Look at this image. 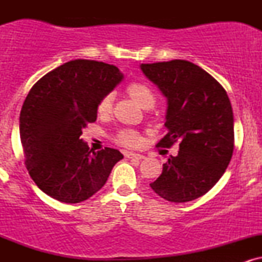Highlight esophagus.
Returning a JSON list of instances; mask_svg holds the SVG:
<instances>
[{
    "instance_id": "34e87169",
    "label": "esophagus",
    "mask_w": 262,
    "mask_h": 262,
    "mask_svg": "<svg viewBox=\"0 0 262 262\" xmlns=\"http://www.w3.org/2000/svg\"><path fill=\"white\" fill-rule=\"evenodd\" d=\"M125 158L128 159H138V160H141L144 159L145 156L141 155V154H137V152H125Z\"/></svg>"
}]
</instances>
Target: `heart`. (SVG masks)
<instances>
[{
    "mask_svg": "<svg viewBox=\"0 0 262 262\" xmlns=\"http://www.w3.org/2000/svg\"><path fill=\"white\" fill-rule=\"evenodd\" d=\"M128 93L137 101V103L141 107H146L149 104L155 103V95L152 90L148 85L141 82H133L128 86ZM113 95L108 93L98 103V112L108 113L112 107ZM117 141L124 146H138L141 143V137L138 132L133 129H124L117 135Z\"/></svg>",
    "mask_w": 262,
    "mask_h": 262,
    "instance_id": "heart-1",
    "label": "heart"
}]
</instances>
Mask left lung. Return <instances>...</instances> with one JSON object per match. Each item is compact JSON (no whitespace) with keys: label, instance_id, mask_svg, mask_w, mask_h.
<instances>
[{"label":"left lung","instance_id":"left-lung-1","mask_svg":"<svg viewBox=\"0 0 262 262\" xmlns=\"http://www.w3.org/2000/svg\"><path fill=\"white\" fill-rule=\"evenodd\" d=\"M140 69L167 101V134L158 146L180 141L179 154L167 159L150 187L170 202L196 200L219 181L233 155L229 97L214 77L186 60L141 64Z\"/></svg>","mask_w":262,"mask_h":262}]
</instances>
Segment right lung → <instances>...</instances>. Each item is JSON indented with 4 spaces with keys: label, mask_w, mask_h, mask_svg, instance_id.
Segmentation results:
<instances>
[{
    "label": "right lung",
    "mask_w": 262,
    "mask_h": 262,
    "mask_svg": "<svg viewBox=\"0 0 262 262\" xmlns=\"http://www.w3.org/2000/svg\"><path fill=\"white\" fill-rule=\"evenodd\" d=\"M114 65L71 60L32 87L19 116V135L29 175L44 193L64 203L86 201L103 187L123 155L90 150L82 129L97 118L98 103L122 82Z\"/></svg>",
    "instance_id": "1"
}]
</instances>
